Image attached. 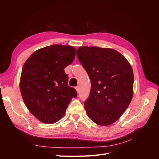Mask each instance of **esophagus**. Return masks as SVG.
Masks as SVG:
<instances>
[{"instance_id":"34e87169","label":"esophagus","mask_w":159,"mask_h":159,"mask_svg":"<svg viewBox=\"0 0 159 159\" xmlns=\"http://www.w3.org/2000/svg\"><path fill=\"white\" fill-rule=\"evenodd\" d=\"M75 89H76V91H78V92H79V91H80V86H76V87H75Z\"/></svg>"}]
</instances>
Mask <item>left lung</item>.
I'll list each match as a JSON object with an SVG mask.
<instances>
[{"label":"left lung","instance_id":"obj_1","mask_svg":"<svg viewBox=\"0 0 159 159\" xmlns=\"http://www.w3.org/2000/svg\"><path fill=\"white\" fill-rule=\"evenodd\" d=\"M76 55L91 80L84 107L89 118L101 126L113 123L123 115L133 95V71L117 51L81 46Z\"/></svg>","mask_w":159,"mask_h":159}]
</instances>
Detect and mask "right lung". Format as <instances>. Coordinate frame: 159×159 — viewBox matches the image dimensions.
Segmentation results:
<instances>
[{
  "instance_id": "obj_1",
  "label": "right lung",
  "mask_w": 159,
  "mask_h": 159,
  "mask_svg": "<svg viewBox=\"0 0 159 159\" xmlns=\"http://www.w3.org/2000/svg\"><path fill=\"white\" fill-rule=\"evenodd\" d=\"M75 48L54 44L34 52L22 70L20 89L26 106L40 121L50 124L64 116L78 95L68 84L66 66L73 62Z\"/></svg>"
}]
</instances>
